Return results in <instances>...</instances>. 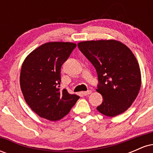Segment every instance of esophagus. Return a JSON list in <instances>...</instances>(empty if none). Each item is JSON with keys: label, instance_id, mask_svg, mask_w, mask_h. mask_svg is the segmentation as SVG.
I'll return each mask as SVG.
<instances>
[{"label": "esophagus", "instance_id": "obj_1", "mask_svg": "<svg viewBox=\"0 0 153 153\" xmlns=\"http://www.w3.org/2000/svg\"><path fill=\"white\" fill-rule=\"evenodd\" d=\"M91 93H92V91H83V92H82V94L83 95V96H88V95L91 94Z\"/></svg>", "mask_w": 153, "mask_h": 153}]
</instances>
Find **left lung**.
Masks as SVG:
<instances>
[{
  "label": "left lung",
  "mask_w": 153,
  "mask_h": 153,
  "mask_svg": "<svg viewBox=\"0 0 153 153\" xmlns=\"http://www.w3.org/2000/svg\"><path fill=\"white\" fill-rule=\"evenodd\" d=\"M78 47L97 72L96 91L103 99L97 110L111 117L127 111L141 86L140 66L130 49L114 39L80 42Z\"/></svg>",
  "instance_id": "left-lung-1"
}]
</instances>
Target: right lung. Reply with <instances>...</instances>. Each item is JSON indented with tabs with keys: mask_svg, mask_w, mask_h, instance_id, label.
<instances>
[{
	"mask_svg": "<svg viewBox=\"0 0 153 153\" xmlns=\"http://www.w3.org/2000/svg\"><path fill=\"white\" fill-rule=\"evenodd\" d=\"M76 45L52 42L42 45L24 59L20 86L25 101L40 117L50 121L62 119L80 96L59 88L61 67Z\"/></svg>",
	"mask_w": 153,
	"mask_h": 153,
	"instance_id": "obj_1",
	"label": "right lung"
}]
</instances>
